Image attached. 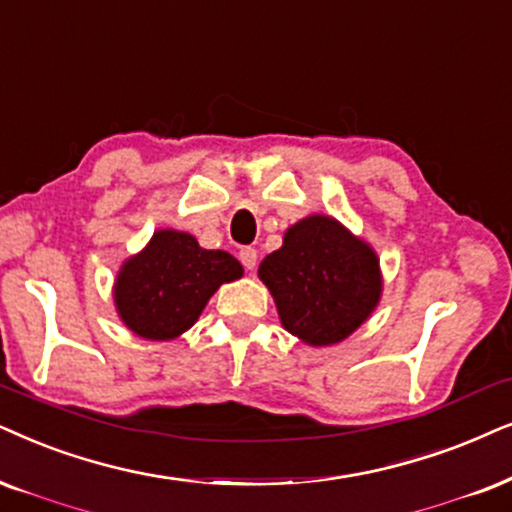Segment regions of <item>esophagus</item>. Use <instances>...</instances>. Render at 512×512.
<instances>
[{"instance_id":"1","label":"esophagus","mask_w":512,"mask_h":512,"mask_svg":"<svg viewBox=\"0 0 512 512\" xmlns=\"http://www.w3.org/2000/svg\"><path fill=\"white\" fill-rule=\"evenodd\" d=\"M238 257H241L245 269L255 271V267H257V250L255 248H243L241 255H238Z\"/></svg>"}]
</instances>
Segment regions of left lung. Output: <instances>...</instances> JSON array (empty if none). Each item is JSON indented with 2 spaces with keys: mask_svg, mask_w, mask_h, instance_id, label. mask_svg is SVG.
Returning a JSON list of instances; mask_svg holds the SVG:
<instances>
[{
  "mask_svg": "<svg viewBox=\"0 0 512 512\" xmlns=\"http://www.w3.org/2000/svg\"><path fill=\"white\" fill-rule=\"evenodd\" d=\"M257 276L274 297L283 328L312 347L349 338L383 295L378 252L331 215L288 226L283 245L264 257Z\"/></svg>",
  "mask_w": 512,
  "mask_h": 512,
  "instance_id": "8db88e82",
  "label": "left lung"
}]
</instances>
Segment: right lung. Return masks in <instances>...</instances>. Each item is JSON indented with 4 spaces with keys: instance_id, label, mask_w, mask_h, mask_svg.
Here are the masks:
<instances>
[{
    "instance_id": "right-lung-1",
    "label": "right lung",
    "mask_w": 512,
    "mask_h": 512,
    "mask_svg": "<svg viewBox=\"0 0 512 512\" xmlns=\"http://www.w3.org/2000/svg\"><path fill=\"white\" fill-rule=\"evenodd\" d=\"M243 276L226 250L200 248L196 236L158 229L144 250L127 257L115 276L120 321L144 340L165 342L186 333L222 283Z\"/></svg>"
}]
</instances>
